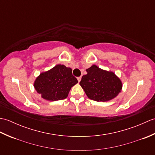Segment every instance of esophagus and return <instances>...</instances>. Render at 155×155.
I'll return each mask as SVG.
<instances>
[{"mask_svg":"<svg viewBox=\"0 0 155 155\" xmlns=\"http://www.w3.org/2000/svg\"><path fill=\"white\" fill-rule=\"evenodd\" d=\"M77 80H78V83H79V82H80L81 80V77H78V78H77Z\"/></svg>","mask_w":155,"mask_h":155,"instance_id":"1","label":"esophagus"}]
</instances>
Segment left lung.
Listing matches in <instances>:
<instances>
[{"label": "left lung", "mask_w": 155, "mask_h": 155, "mask_svg": "<svg viewBox=\"0 0 155 155\" xmlns=\"http://www.w3.org/2000/svg\"><path fill=\"white\" fill-rule=\"evenodd\" d=\"M86 71L87 74L83 76L79 84L90 99L106 102L120 93L123 84L113 72L103 70L94 64Z\"/></svg>", "instance_id": "left-lung-1"}]
</instances>
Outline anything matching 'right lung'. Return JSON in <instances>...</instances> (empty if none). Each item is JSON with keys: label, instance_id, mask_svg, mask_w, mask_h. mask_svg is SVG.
<instances>
[{"label": "right lung", "instance_id": "add662e5", "mask_svg": "<svg viewBox=\"0 0 155 155\" xmlns=\"http://www.w3.org/2000/svg\"><path fill=\"white\" fill-rule=\"evenodd\" d=\"M78 81L72 73V69L63 64H57L37 77L34 87L45 100L56 101L68 97L72 87Z\"/></svg>", "mask_w": 155, "mask_h": 155}]
</instances>
